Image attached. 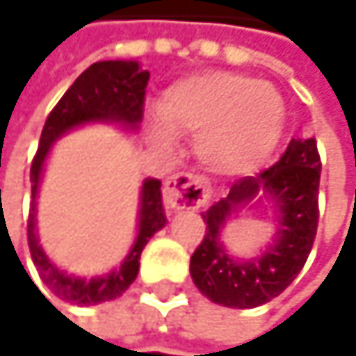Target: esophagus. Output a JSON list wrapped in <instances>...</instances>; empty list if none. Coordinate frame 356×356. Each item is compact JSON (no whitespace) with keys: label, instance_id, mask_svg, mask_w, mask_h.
<instances>
[{"label":"esophagus","instance_id":"34e87169","mask_svg":"<svg viewBox=\"0 0 356 356\" xmlns=\"http://www.w3.org/2000/svg\"><path fill=\"white\" fill-rule=\"evenodd\" d=\"M209 200V186L190 172L170 175L164 184V202L172 211H198Z\"/></svg>","mask_w":356,"mask_h":356}]
</instances>
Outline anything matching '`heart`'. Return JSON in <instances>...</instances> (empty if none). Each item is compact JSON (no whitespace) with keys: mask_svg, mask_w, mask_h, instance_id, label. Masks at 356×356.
<instances>
[{"mask_svg":"<svg viewBox=\"0 0 356 356\" xmlns=\"http://www.w3.org/2000/svg\"><path fill=\"white\" fill-rule=\"evenodd\" d=\"M147 122L149 139L170 145L175 135L198 137L196 149L217 175H242L265 164L286 129V99L269 83L209 70L175 81Z\"/></svg>","mask_w":356,"mask_h":356,"instance_id":"1","label":"heart"}]
</instances>
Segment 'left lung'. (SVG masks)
<instances>
[{
    "label": "left lung",
    "instance_id": "obj_1",
    "mask_svg": "<svg viewBox=\"0 0 356 356\" xmlns=\"http://www.w3.org/2000/svg\"><path fill=\"white\" fill-rule=\"evenodd\" d=\"M321 162L309 133L294 137L282 160L257 177L238 179L204 215L207 234L190 261L196 288L215 305L254 309L280 296L300 273L317 234ZM269 210L274 240L259 255L236 257L222 244L225 225L242 210Z\"/></svg>",
    "mask_w": 356,
    "mask_h": 356
}]
</instances>
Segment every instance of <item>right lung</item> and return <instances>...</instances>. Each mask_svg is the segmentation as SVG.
<instances>
[{
	"instance_id": "right-lung-1",
	"label": "right lung",
	"mask_w": 356,
	"mask_h": 356,
	"mask_svg": "<svg viewBox=\"0 0 356 356\" xmlns=\"http://www.w3.org/2000/svg\"><path fill=\"white\" fill-rule=\"evenodd\" d=\"M149 72L141 68L137 60H102L91 64L62 95L41 131L39 149L31 166V215H29V248L33 263L43 284L62 300L91 307L108 300H116L135 282L139 273L141 250L149 238L166 225L162 207L160 181L147 177L139 190L137 211V236L124 254L122 263L108 273L81 277L60 269L43 250L37 229V196L45 172L47 158L51 156L54 143L66 133L87 124H114L127 135L139 131L143 118V95Z\"/></svg>"
}]
</instances>
